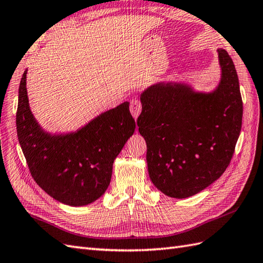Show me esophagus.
I'll use <instances>...</instances> for the list:
<instances>
[{"label": "esophagus", "mask_w": 263, "mask_h": 263, "mask_svg": "<svg viewBox=\"0 0 263 263\" xmlns=\"http://www.w3.org/2000/svg\"><path fill=\"white\" fill-rule=\"evenodd\" d=\"M129 110L133 115V117L137 119L138 116L142 112V102L137 99H134L130 101V106H129Z\"/></svg>", "instance_id": "obj_1"}]
</instances>
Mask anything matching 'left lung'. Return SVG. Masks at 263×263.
<instances>
[{
    "mask_svg": "<svg viewBox=\"0 0 263 263\" xmlns=\"http://www.w3.org/2000/svg\"><path fill=\"white\" fill-rule=\"evenodd\" d=\"M220 80L211 91L159 81L140 93L138 132L147 144L151 181L163 194L186 198L223 174L242 126V98L233 61L217 49Z\"/></svg>",
    "mask_w": 263,
    "mask_h": 263,
    "instance_id": "8db88e82",
    "label": "left lung"
}]
</instances>
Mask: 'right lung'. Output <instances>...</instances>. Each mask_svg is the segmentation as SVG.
Returning a JSON list of instances; mask_svg holds the SVG:
<instances>
[{
    "label": "right lung",
    "instance_id": "right-lung-1",
    "mask_svg": "<svg viewBox=\"0 0 263 263\" xmlns=\"http://www.w3.org/2000/svg\"><path fill=\"white\" fill-rule=\"evenodd\" d=\"M27 73L25 69L18 87L16 132L32 177L66 205L93 203L109 186L114 161L135 133L129 102L99 114L76 130L51 133L31 110Z\"/></svg>",
    "mask_w": 263,
    "mask_h": 263
}]
</instances>
